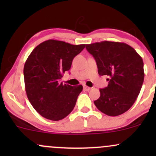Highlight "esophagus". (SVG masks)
I'll return each instance as SVG.
<instances>
[{"mask_svg":"<svg viewBox=\"0 0 156 156\" xmlns=\"http://www.w3.org/2000/svg\"><path fill=\"white\" fill-rule=\"evenodd\" d=\"M83 89L85 91H89L91 89V87H87V86H83Z\"/></svg>","mask_w":156,"mask_h":156,"instance_id":"esophagus-1","label":"esophagus"}]
</instances>
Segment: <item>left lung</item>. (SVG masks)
I'll return each instance as SVG.
<instances>
[{
  "mask_svg": "<svg viewBox=\"0 0 156 156\" xmlns=\"http://www.w3.org/2000/svg\"><path fill=\"white\" fill-rule=\"evenodd\" d=\"M96 61L100 76L110 77L108 87L100 89L96 107L111 117L126 112L136 100L144 81V63L133 48L122 42L103 41L87 44Z\"/></svg>",
  "mask_w": 156,
  "mask_h": 156,
  "instance_id": "obj_1",
  "label": "left lung"
}]
</instances>
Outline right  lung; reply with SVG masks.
Instances as JSON below:
<instances>
[{"label": "right lung", "instance_id": "add662e5", "mask_svg": "<svg viewBox=\"0 0 156 156\" xmlns=\"http://www.w3.org/2000/svg\"><path fill=\"white\" fill-rule=\"evenodd\" d=\"M85 47L49 39L37 45L27 58L23 69L26 94L43 117L60 120L74 108L83 87L63 84L59 80Z\"/></svg>", "mask_w": 156, "mask_h": 156}]
</instances>
